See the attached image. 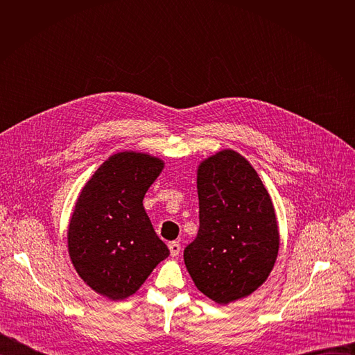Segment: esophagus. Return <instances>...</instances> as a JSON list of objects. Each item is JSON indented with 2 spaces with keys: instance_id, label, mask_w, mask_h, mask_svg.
Masks as SVG:
<instances>
[{
  "instance_id": "obj_1",
  "label": "esophagus",
  "mask_w": 355,
  "mask_h": 355,
  "mask_svg": "<svg viewBox=\"0 0 355 355\" xmlns=\"http://www.w3.org/2000/svg\"><path fill=\"white\" fill-rule=\"evenodd\" d=\"M168 248H170L171 256H173V257H177V256L180 254V251H181V244H180L178 241H171V243L168 244Z\"/></svg>"
}]
</instances>
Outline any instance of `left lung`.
<instances>
[{
  "label": "left lung",
  "instance_id": "1",
  "mask_svg": "<svg viewBox=\"0 0 355 355\" xmlns=\"http://www.w3.org/2000/svg\"><path fill=\"white\" fill-rule=\"evenodd\" d=\"M196 187L199 230L184 261L196 288L227 305L268 278L279 248L275 211L257 171L234 150L202 162Z\"/></svg>",
  "mask_w": 355,
  "mask_h": 355
}]
</instances>
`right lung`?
<instances>
[{
	"instance_id": "right-lung-1",
	"label": "right lung",
	"mask_w": 355,
	"mask_h": 355,
	"mask_svg": "<svg viewBox=\"0 0 355 355\" xmlns=\"http://www.w3.org/2000/svg\"><path fill=\"white\" fill-rule=\"evenodd\" d=\"M163 167V160L144 153H116L76 202L67 232L71 263L91 289L111 300L133 295L170 254L143 208Z\"/></svg>"
}]
</instances>
